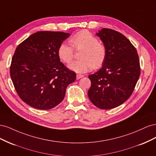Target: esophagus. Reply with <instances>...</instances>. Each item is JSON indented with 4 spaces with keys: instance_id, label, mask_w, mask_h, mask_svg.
Returning <instances> with one entry per match:
<instances>
[{
    "instance_id": "obj_1",
    "label": "esophagus",
    "mask_w": 156,
    "mask_h": 156,
    "mask_svg": "<svg viewBox=\"0 0 156 156\" xmlns=\"http://www.w3.org/2000/svg\"><path fill=\"white\" fill-rule=\"evenodd\" d=\"M83 76H84L83 75H81V74H77L76 78H77V79H81V78L83 77Z\"/></svg>"
}]
</instances>
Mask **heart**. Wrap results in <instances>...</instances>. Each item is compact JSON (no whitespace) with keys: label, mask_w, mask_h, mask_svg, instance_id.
I'll return each mask as SVG.
<instances>
[{"label":"heart","mask_w":156,"mask_h":156,"mask_svg":"<svg viewBox=\"0 0 156 156\" xmlns=\"http://www.w3.org/2000/svg\"><path fill=\"white\" fill-rule=\"evenodd\" d=\"M69 43L76 50H81L80 59L68 65L69 69L77 73H84L94 68H99L104 63L107 50L105 45L98 41L97 37L87 30L75 34ZM57 54L63 62L69 63L73 57V49L66 43L60 44Z\"/></svg>","instance_id":"b5f03b06"}]
</instances>
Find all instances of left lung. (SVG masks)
Returning <instances> with one entry per match:
<instances>
[{"instance_id": "obj_1", "label": "left lung", "mask_w": 156, "mask_h": 156, "mask_svg": "<svg viewBox=\"0 0 156 156\" xmlns=\"http://www.w3.org/2000/svg\"><path fill=\"white\" fill-rule=\"evenodd\" d=\"M105 45L107 55L98 72L88 75L90 100L101 109H110L128 99L140 76L139 56L135 47L121 33L102 29L96 33Z\"/></svg>"}]
</instances>
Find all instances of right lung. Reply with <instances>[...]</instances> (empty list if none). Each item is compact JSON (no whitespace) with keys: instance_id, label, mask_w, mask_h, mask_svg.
Listing matches in <instances>:
<instances>
[{"instance_id":"1","label":"right lung","mask_w":156,"mask_h":156,"mask_svg":"<svg viewBox=\"0 0 156 156\" xmlns=\"http://www.w3.org/2000/svg\"><path fill=\"white\" fill-rule=\"evenodd\" d=\"M69 33L40 31L17 46L12 60L10 76L16 90L27 104L47 110L58 105L76 74L60 62V44Z\"/></svg>"}]
</instances>
